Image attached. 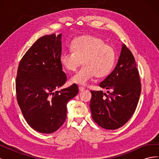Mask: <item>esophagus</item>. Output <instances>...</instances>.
Here are the masks:
<instances>
[{"instance_id":"34e87169","label":"esophagus","mask_w":159,"mask_h":159,"mask_svg":"<svg viewBox=\"0 0 159 159\" xmlns=\"http://www.w3.org/2000/svg\"><path fill=\"white\" fill-rule=\"evenodd\" d=\"M84 89H85V88H84V87H82V86H79V90H80V91H84Z\"/></svg>"}]
</instances>
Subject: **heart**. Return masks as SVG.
<instances>
[{
  "label": "heart",
  "instance_id": "obj_1",
  "mask_svg": "<svg viewBox=\"0 0 159 159\" xmlns=\"http://www.w3.org/2000/svg\"><path fill=\"white\" fill-rule=\"evenodd\" d=\"M70 51H63L60 56L62 66L68 71H75L83 66L71 78V82L85 85L95 75L103 77L109 74L115 61L113 47L105 44L103 40L92 36L75 38L70 43Z\"/></svg>",
  "mask_w": 159,
  "mask_h": 159
}]
</instances>
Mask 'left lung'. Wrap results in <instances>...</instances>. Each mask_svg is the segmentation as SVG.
<instances>
[{
	"label": "left lung",
	"instance_id": "obj_1",
	"mask_svg": "<svg viewBox=\"0 0 159 159\" xmlns=\"http://www.w3.org/2000/svg\"><path fill=\"white\" fill-rule=\"evenodd\" d=\"M99 86L111 92L107 91V95L102 91H91L89 106L93 119L105 129L122 127L134 113L141 92L135 60L125 44L115 69Z\"/></svg>",
	"mask_w": 159,
	"mask_h": 159
}]
</instances>
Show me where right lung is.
<instances>
[{"label": "right lung", "mask_w": 159, "mask_h": 159, "mask_svg": "<svg viewBox=\"0 0 159 159\" xmlns=\"http://www.w3.org/2000/svg\"><path fill=\"white\" fill-rule=\"evenodd\" d=\"M61 34L38 39L19 64L16 79L19 107L29 125L42 133H52L64 124L67 103L78 93L75 84L56 91L67 81L60 61Z\"/></svg>", "instance_id": "right-lung-1"}]
</instances>
